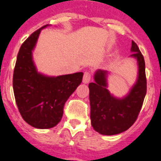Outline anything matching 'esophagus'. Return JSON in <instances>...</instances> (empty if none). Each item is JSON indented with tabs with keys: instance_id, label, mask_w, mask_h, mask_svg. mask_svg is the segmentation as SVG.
Masks as SVG:
<instances>
[{
	"instance_id": "34e87169",
	"label": "esophagus",
	"mask_w": 161,
	"mask_h": 161,
	"mask_svg": "<svg viewBox=\"0 0 161 161\" xmlns=\"http://www.w3.org/2000/svg\"><path fill=\"white\" fill-rule=\"evenodd\" d=\"M92 79V76H91V74L89 71H86L84 73V75H83V79H82V82L83 83H88L91 81Z\"/></svg>"
}]
</instances>
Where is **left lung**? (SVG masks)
<instances>
[{
	"label": "left lung",
	"instance_id": "obj_1",
	"mask_svg": "<svg viewBox=\"0 0 161 161\" xmlns=\"http://www.w3.org/2000/svg\"><path fill=\"white\" fill-rule=\"evenodd\" d=\"M138 62V78L129 93L115 97L108 90V71L97 69L94 82L89 83L91 121L96 131L104 135H114L127 130L136 121L147 93L145 61L139 47L132 40L130 48Z\"/></svg>",
	"mask_w": 161,
	"mask_h": 161
}]
</instances>
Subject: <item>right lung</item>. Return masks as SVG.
Wrapping results in <instances>:
<instances>
[{
  "label": "right lung",
  "instance_id": "1",
  "mask_svg": "<svg viewBox=\"0 0 161 161\" xmlns=\"http://www.w3.org/2000/svg\"><path fill=\"white\" fill-rule=\"evenodd\" d=\"M33 32L19 49L13 76L15 100L22 118L37 129L57 125L63 115L65 103L80 85L83 73L50 77L38 72L32 51L42 29Z\"/></svg>",
  "mask_w": 161,
  "mask_h": 161
}]
</instances>
